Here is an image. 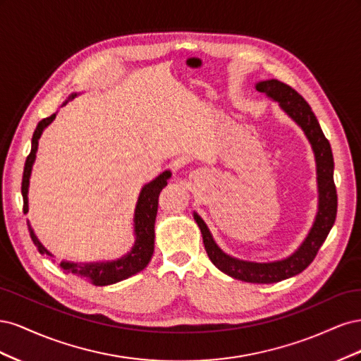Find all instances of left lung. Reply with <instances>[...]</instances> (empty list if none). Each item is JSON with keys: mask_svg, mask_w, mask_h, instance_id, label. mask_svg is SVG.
<instances>
[{"mask_svg": "<svg viewBox=\"0 0 361 361\" xmlns=\"http://www.w3.org/2000/svg\"><path fill=\"white\" fill-rule=\"evenodd\" d=\"M256 89L280 104L283 110L302 128L313 147L316 170H318L319 209L312 231L292 256L279 262H271V264H256V262L239 260L223 253L202 218L197 214H194V218L200 227L206 253L218 269L236 280L248 283H277L297 276L307 268L331 231L337 214V192L333 178L334 161L330 141L325 138L310 105L297 90L279 80L262 81L256 85Z\"/></svg>", "mask_w": 361, "mask_h": 361, "instance_id": "8db88e82", "label": "left lung"}]
</instances>
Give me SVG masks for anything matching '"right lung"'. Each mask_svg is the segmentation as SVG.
I'll use <instances>...</instances> for the list:
<instances>
[{"label":"right lung","mask_w":361,"mask_h":361,"mask_svg":"<svg viewBox=\"0 0 361 361\" xmlns=\"http://www.w3.org/2000/svg\"><path fill=\"white\" fill-rule=\"evenodd\" d=\"M75 96L76 94H72L71 99H73ZM54 118H56V114H51L49 117L40 120L31 138V150H30V155L25 159L23 185H20V191H23V199H24V214L28 212V197H27L28 183H30L32 162H35V158H36L39 138L43 133V129H45ZM170 176H171L170 171H164L155 180L145 185V188L141 190L137 207H135V216H134L135 244H134V248L130 250V253H128L122 259H117L113 262H101V264H84V265L71 264V262H61L60 267L66 272H72V274H80L85 277L96 286L113 285V283L122 281L130 276L137 274V272H140L141 269H145L150 262L152 255H154V243H155L154 228H155V218L158 212L159 192L167 185V180ZM27 224H28L30 236L32 239V243L36 244L37 250L42 255L45 253L49 255L48 250L39 243V239L36 238L35 232H32L28 221Z\"/></svg>","instance_id":"add662e5"}]
</instances>
